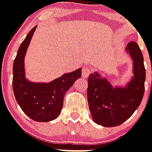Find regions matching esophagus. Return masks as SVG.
Here are the masks:
<instances>
[{
	"label": "esophagus",
	"instance_id": "34e87169",
	"mask_svg": "<svg viewBox=\"0 0 152 152\" xmlns=\"http://www.w3.org/2000/svg\"><path fill=\"white\" fill-rule=\"evenodd\" d=\"M91 72V70L90 69V68H88V67L83 68L82 75H83V78H87Z\"/></svg>",
	"mask_w": 152,
	"mask_h": 152
}]
</instances>
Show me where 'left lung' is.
Returning a JSON list of instances; mask_svg holds the SVG:
<instances>
[{
    "mask_svg": "<svg viewBox=\"0 0 152 152\" xmlns=\"http://www.w3.org/2000/svg\"><path fill=\"white\" fill-rule=\"evenodd\" d=\"M133 61V73L125 86H112L98 72L88 77L87 100L93 120L106 127L121 125L137 109L144 93L145 69L144 58L137 43L129 42L126 48Z\"/></svg>",
    "mask_w": 152,
    "mask_h": 152,
    "instance_id": "1",
    "label": "left lung"
}]
</instances>
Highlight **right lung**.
Masks as SVG:
<instances>
[{
	"instance_id": "right-lung-1",
	"label": "right lung",
	"mask_w": 152,
	"mask_h": 152,
	"mask_svg": "<svg viewBox=\"0 0 152 152\" xmlns=\"http://www.w3.org/2000/svg\"><path fill=\"white\" fill-rule=\"evenodd\" d=\"M37 26L29 32L18 48L13 64L12 87L15 97L22 110L33 120L49 122L60 115L63 107L64 96L77 79L82 69L62 76L49 83H35L26 77L24 58Z\"/></svg>"
}]
</instances>
